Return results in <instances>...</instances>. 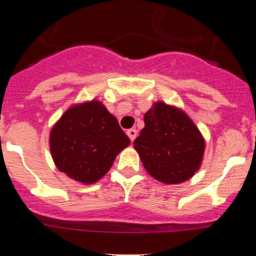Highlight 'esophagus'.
<instances>
[{
  "instance_id": "esophagus-1",
  "label": "esophagus",
  "mask_w": 256,
  "mask_h": 256,
  "mask_svg": "<svg viewBox=\"0 0 256 256\" xmlns=\"http://www.w3.org/2000/svg\"><path fill=\"white\" fill-rule=\"evenodd\" d=\"M126 134H128V137H130V141H134V138L137 137V130H134V128H130V130H126Z\"/></svg>"
}]
</instances>
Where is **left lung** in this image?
I'll list each match as a JSON object with an SVG mask.
<instances>
[{"instance_id": "8db88e82", "label": "left lung", "mask_w": 256, "mask_h": 256, "mask_svg": "<svg viewBox=\"0 0 256 256\" xmlns=\"http://www.w3.org/2000/svg\"><path fill=\"white\" fill-rule=\"evenodd\" d=\"M144 128L133 144L151 177L168 184L182 183L200 168L205 141L195 123L180 108L154 104Z\"/></svg>"}]
</instances>
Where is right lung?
I'll return each mask as SVG.
<instances>
[{"mask_svg": "<svg viewBox=\"0 0 256 256\" xmlns=\"http://www.w3.org/2000/svg\"><path fill=\"white\" fill-rule=\"evenodd\" d=\"M130 142L116 118L94 100L68 108L50 133L58 170L86 184L104 177Z\"/></svg>", "mask_w": 256, "mask_h": 256, "instance_id": "add662e5", "label": "right lung"}]
</instances>
